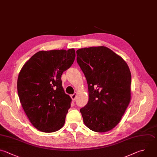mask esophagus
I'll list each match as a JSON object with an SVG mask.
<instances>
[{
  "instance_id": "34e87169",
  "label": "esophagus",
  "mask_w": 157,
  "mask_h": 157,
  "mask_svg": "<svg viewBox=\"0 0 157 157\" xmlns=\"http://www.w3.org/2000/svg\"><path fill=\"white\" fill-rule=\"evenodd\" d=\"M76 97H77V93H74L73 94L71 95V98H72V100H75Z\"/></svg>"
}]
</instances>
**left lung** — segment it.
I'll list each match as a JSON object with an SVG mask.
<instances>
[{
  "instance_id": "1",
  "label": "left lung",
  "mask_w": 157,
  "mask_h": 157,
  "mask_svg": "<svg viewBox=\"0 0 157 157\" xmlns=\"http://www.w3.org/2000/svg\"><path fill=\"white\" fill-rule=\"evenodd\" d=\"M76 53L88 87V102L80 110L83 122L93 131H109L120 122L131 100L129 67L104 46L81 48Z\"/></svg>"
}]
</instances>
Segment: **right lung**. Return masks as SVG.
Returning a JSON list of instances; mask_svg holds the SVG:
<instances>
[{
  "label": "right lung",
  "mask_w": 157,
  "mask_h": 157,
  "mask_svg": "<svg viewBox=\"0 0 157 157\" xmlns=\"http://www.w3.org/2000/svg\"><path fill=\"white\" fill-rule=\"evenodd\" d=\"M74 48L40 51L21 68L17 82L20 102L33 125L53 132L64 124L71 98L62 86L61 75L73 64Z\"/></svg>",
  "instance_id": "add662e5"
}]
</instances>
